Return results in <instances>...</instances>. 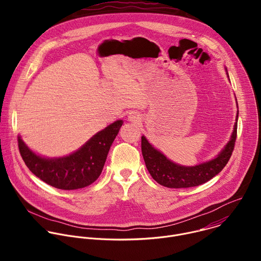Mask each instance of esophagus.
Returning <instances> with one entry per match:
<instances>
[{
  "mask_svg": "<svg viewBox=\"0 0 261 261\" xmlns=\"http://www.w3.org/2000/svg\"><path fill=\"white\" fill-rule=\"evenodd\" d=\"M129 121L130 122H134V123H138L140 121V118H139V115H137L136 113H130L129 114Z\"/></svg>",
  "mask_w": 261,
  "mask_h": 261,
  "instance_id": "obj_1",
  "label": "esophagus"
}]
</instances>
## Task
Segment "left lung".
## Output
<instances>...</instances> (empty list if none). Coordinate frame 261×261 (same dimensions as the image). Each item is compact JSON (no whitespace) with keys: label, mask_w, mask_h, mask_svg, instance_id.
Wrapping results in <instances>:
<instances>
[{"label":"left lung","mask_w":261,"mask_h":261,"mask_svg":"<svg viewBox=\"0 0 261 261\" xmlns=\"http://www.w3.org/2000/svg\"><path fill=\"white\" fill-rule=\"evenodd\" d=\"M238 121V116H237ZM238 122L231 139L217 158L193 166L186 167L169 161L162 153L154 148L144 136L141 137V153L145 166L152 177L167 188H190L201 185L217 175L229 161L237 139Z\"/></svg>","instance_id":"left-lung-1"}]
</instances>
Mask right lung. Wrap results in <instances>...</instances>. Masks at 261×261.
Segmentation results:
<instances>
[{"mask_svg": "<svg viewBox=\"0 0 261 261\" xmlns=\"http://www.w3.org/2000/svg\"><path fill=\"white\" fill-rule=\"evenodd\" d=\"M117 121L94 135L75 153L63 158L46 159L33 153L18 137L19 153L28 168L44 182L62 190L85 188L102 172L110 145L122 126Z\"/></svg>", "mask_w": 261, "mask_h": 261, "instance_id": "add662e5", "label": "right lung"}]
</instances>
